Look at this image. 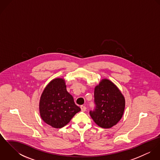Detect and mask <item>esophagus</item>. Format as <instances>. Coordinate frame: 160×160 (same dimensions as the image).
I'll list each match as a JSON object with an SVG mask.
<instances>
[{"instance_id": "34e87169", "label": "esophagus", "mask_w": 160, "mask_h": 160, "mask_svg": "<svg viewBox=\"0 0 160 160\" xmlns=\"http://www.w3.org/2000/svg\"><path fill=\"white\" fill-rule=\"evenodd\" d=\"M81 111L82 112H85L86 110V107L85 106H83V105H81Z\"/></svg>"}]
</instances>
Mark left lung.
<instances>
[{
  "label": "left lung",
  "mask_w": 160,
  "mask_h": 160,
  "mask_svg": "<svg viewBox=\"0 0 160 160\" xmlns=\"http://www.w3.org/2000/svg\"><path fill=\"white\" fill-rule=\"evenodd\" d=\"M95 107L89 112L94 122L102 128H111L121 119L125 100L118 88L108 80L103 79L94 91Z\"/></svg>",
  "instance_id": "obj_1"
}]
</instances>
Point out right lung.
Masks as SVG:
<instances>
[{
    "instance_id": "add662e5",
    "label": "right lung",
    "mask_w": 160,
    "mask_h": 160,
    "mask_svg": "<svg viewBox=\"0 0 160 160\" xmlns=\"http://www.w3.org/2000/svg\"><path fill=\"white\" fill-rule=\"evenodd\" d=\"M66 88L64 79H55L46 86L41 97V116L46 123L55 128L65 126L81 111Z\"/></svg>"
}]
</instances>
